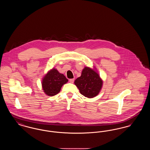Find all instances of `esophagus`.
<instances>
[{
	"label": "esophagus",
	"instance_id": "obj_1",
	"mask_svg": "<svg viewBox=\"0 0 150 150\" xmlns=\"http://www.w3.org/2000/svg\"><path fill=\"white\" fill-rule=\"evenodd\" d=\"M69 81H70V83H73L74 82V79H70V80H69Z\"/></svg>",
	"mask_w": 150,
	"mask_h": 150
}]
</instances>
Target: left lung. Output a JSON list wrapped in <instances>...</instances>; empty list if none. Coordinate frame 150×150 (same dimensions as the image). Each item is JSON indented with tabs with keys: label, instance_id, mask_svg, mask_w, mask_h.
<instances>
[{
	"label": "left lung",
	"instance_id": "8db88e82",
	"mask_svg": "<svg viewBox=\"0 0 150 150\" xmlns=\"http://www.w3.org/2000/svg\"><path fill=\"white\" fill-rule=\"evenodd\" d=\"M74 84L82 95L91 98L99 94L102 87L103 81L94 69L85 67L81 76L75 80Z\"/></svg>",
	"mask_w": 150,
	"mask_h": 150
}]
</instances>
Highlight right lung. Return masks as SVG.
<instances>
[{
    "label": "right lung",
    "instance_id": "1",
    "mask_svg": "<svg viewBox=\"0 0 150 150\" xmlns=\"http://www.w3.org/2000/svg\"><path fill=\"white\" fill-rule=\"evenodd\" d=\"M67 81L68 79L64 74L59 73L56 69H52L43 78V90L47 95L53 96L60 92L62 86Z\"/></svg>",
    "mask_w": 150,
    "mask_h": 150
}]
</instances>
